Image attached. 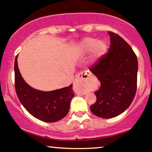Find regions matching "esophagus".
<instances>
[{"instance_id":"esophagus-1","label":"esophagus","mask_w":152,"mask_h":152,"mask_svg":"<svg viewBox=\"0 0 152 152\" xmlns=\"http://www.w3.org/2000/svg\"><path fill=\"white\" fill-rule=\"evenodd\" d=\"M90 76L91 73L87 71H84L78 74L74 83V90L76 94L80 95V96L86 94V92L84 89Z\"/></svg>"}]
</instances>
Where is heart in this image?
Wrapping results in <instances>:
<instances>
[{
	"instance_id": "b5f03b06",
	"label": "heart",
	"mask_w": 152,
	"mask_h": 152,
	"mask_svg": "<svg viewBox=\"0 0 152 152\" xmlns=\"http://www.w3.org/2000/svg\"><path fill=\"white\" fill-rule=\"evenodd\" d=\"M78 48L83 54L92 52L93 59L101 56L107 49V45L103 40H98L93 37H86L78 45Z\"/></svg>"
}]
</instances>
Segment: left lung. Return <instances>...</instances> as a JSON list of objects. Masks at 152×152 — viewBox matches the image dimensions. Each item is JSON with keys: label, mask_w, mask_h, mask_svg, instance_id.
Here are the masks:
<instances>
[{"label": "left lung", "mask_w": 152, "mask_h": 152, "mask_svg": "<svg viewBox=\"0 0 152 152\" xmlns=\"http://www.w3.org/2000/svg\"><path fill=\"white\" fill-rule=\"evenodd\" d=\"M108 52L89 69L100 82L95 92L96 102L90 107L95 115L112 118L131 105L137 91L138 61L132 47L120 36L108 32Z\"/></svg>", "instance_id": "left-lung-1"}]
</instances>
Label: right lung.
<instances>
[{
    "mask_svg": "<svg viewBox=\"0 0 152 152\" xmlns=\"http://www.w3.org/2000/svg\"><path fill=\"white\" fill-rule=\"evenodd\" d=\"M15 59V88L18 98L25 109L38 120L54 122L66 115L74 97L72 84L52 91H41L30 87L22 77Z\"/></svg>",
    "mask_w": 152,
    "mask_h": 152,
    "instance_id": "add662e5",
    "label": "right lung"
}]
</instances>
